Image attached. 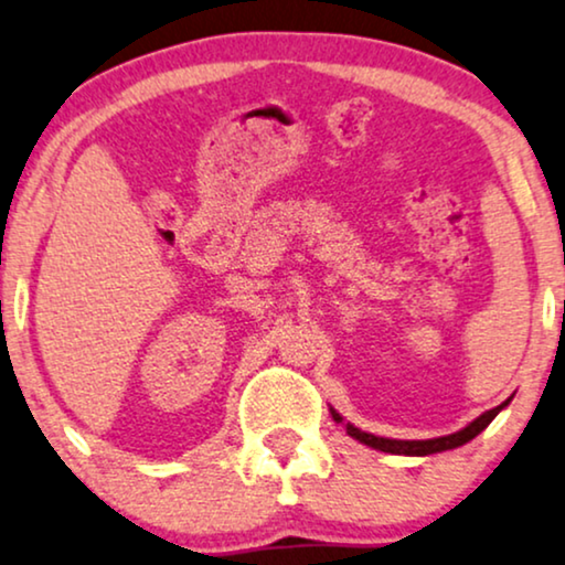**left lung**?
<instances>
[{
    "label": "left lung",
    "mask_w": 565,
    "mask_h": 565,
    "mask_svg": "<svg viewBox=\"0 0 565 565\" xmlns=\"http://www.w3.org/2000/svg\"><path fill=\"white\" fill-rule=\"evenodd\" d=\"M509 402H503L501 406H495V409L480 414V417L475 419L472 425H467L463 430L454 433V435H443V438H433V440H391V438H377V435H370V433H362L360 427L354 425H347V433L356 438L360 443H365L370 448H377V451H385V454H404V456H427V454H440V451H448V448H459L463 443H469L472 438H477L484 427H488L492 419H495V414L503 409V406ZM333 414L335 423H341L339 414Z\"/></svg>",
    "instance_id": "8db88e82"
}]
</instances>
